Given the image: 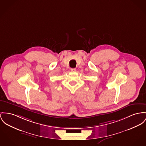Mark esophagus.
Segmentation results:
<instances>
[{
	"instance_id": "obj_1",
	"label": "esophagus",
	"mask_w": 146,
	"mask_h": 146,
	"mask_svg": "<svg viewBox=\"0 0 146 146\" xmlns=\"http://www.w3.org/2000/svg\"><path fill=\"white\" fill-rule=\"evenodd\" d=\"M76 69L75 68H71V71L75 72V71H76Z\"/></svg>"
}]
</instances>
